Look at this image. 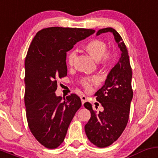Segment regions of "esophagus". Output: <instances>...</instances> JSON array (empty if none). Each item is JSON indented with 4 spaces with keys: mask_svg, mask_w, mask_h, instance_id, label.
<instances>
[{
    "mask_svg": "<svg viewBox=\"0 0 158 158\" xmlns=\"http://www.w3.org/2000/svg\"><path fill=\"white\" fill-rule=\"evenodd\" d=\"M81 102H82V105H84V102H85L86 100V97L84 96V95H82V96H81Z\"/></svg>",
    "mask_w": 158,
    "mask_h": 158,
    "instance_id": "34e87169",
    "label": "esophagus"
}]
</instances>
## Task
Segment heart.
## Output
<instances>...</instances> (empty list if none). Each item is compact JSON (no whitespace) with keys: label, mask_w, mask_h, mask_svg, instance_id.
<instances>
[{"label":"heart","mask_w":158,"mask_h":158,"mask_svg":"<svg viewBox=\"0 0 158 158\" xmlns=\"http://www.w3.org/2000/svg\"><path fill=\"white\" fill-rule=\"evenodd\" d=\"M106 44L99 39H94L90 40L85 45L86 51L93 57L96 60L101 59L102 63L104 65H109L113 62L114 55V52L110 50H106ZM76 57V52L72 51L67 56V63L69 65H72ZM99 83V78L98 77H86L81 80V84L86 89H91L93 85H96Z\"/></svg>","instance_id":"1"}]
</instances>
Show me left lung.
<instances>
[{
    "instance_id": "left-lung-1",
    "label": "left lung",
    "mask_w": 158,
    "mask_h": 158,
    "mask_svg": "<svg viewBox=\"0 0 158 158\" xmlns=\"http://www.w3.org/2000/svg\"><path fill=\"white\" fill-rule=\"evenodd\" d=\"M111 32L120 50L118 62L108 73L104 85L96 93V100L103 107L102 111H93L92 105L84 103L91 113L84 127L89 140L99 148L109 146L120 136L126 127L133 99L132 69L128 51L118 32L112 28L99 29L96 36Z\"/></svg>"
}]
</instances>
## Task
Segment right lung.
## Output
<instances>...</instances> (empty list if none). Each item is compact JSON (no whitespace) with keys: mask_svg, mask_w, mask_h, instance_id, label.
I'll return each instance as SVG.
<instances>
[{"mask_svg":"<svg viewBox=\"0 0 158 158\" xmlns=\"http://www.w3.org/2000/svg\"><path fill=\"white\" fill-rule=\"evenodd\" d=\"M93 29L51 27L38 31L25 60V105L31 133L47 148L65 139L68 128L81 108L78 96H57V78L67 75L66 52L93 35Z\"/></svg>","mask_w":158,"mask_h":158,"instance_id":"right-lung-1","label":"right lung"}]
</instances>
